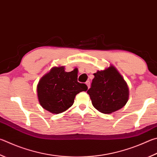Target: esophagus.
<instances>
[{"label": "esophagus", "mask_w": 157, "mask_h": 157, "mask_svg": "<svg viewBox=\"0 0 157 157\" xmlns=\"http://www.w3.org/2000/svg\"><path fill=\"white\" fill-rule=\"evenodd\" d=\"M86 84L87 85L88 88H90V82H89V81H87V82H86Z\"/></svg>", "instance_id": "34e87169"}]
</instances>
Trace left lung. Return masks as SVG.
I'll list each match as a JSON object with an SVG mask.
<instances>
[{"label": "left lung", "instance_id": "8db88e82", "mask_svg": "<svg viewBox=\"0 0 157 157\" xmlns=\"http://www.w3.org/2000/svg\"><path fill=\"white\" fill-rule=\"evenodd\" d=\"M91 86L87 93L93 106L99 112L110 114L123 108L129 98L126 81L115 67L110 66L94 73Z\"/></svg>", "mask_w": 157, "mask_h": 157}]
</instances>
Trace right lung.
Wrapping results in <instances>:
<instances>
[{"mask_svg": "<svg viewBox=\"0 0 157 157\" xmlns=\"http://www.w3.org/2000/svg\"><path fill=\"white\" fill-rule=\"evenodd\" d=\"M87 89L86 84L78 82L75 71L66 72L64 67H53L37 86L40 104L53 114L67 110L73 105L77 94Z\"/></svg>", "mask_w": 157, "mask_h": 157, "instance_id": "right-lung-1", "label": "right lung"}]
</instances>
